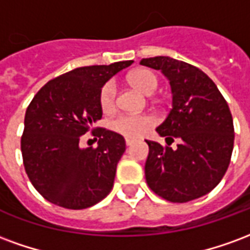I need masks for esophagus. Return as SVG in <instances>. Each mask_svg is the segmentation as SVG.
<instances>
[{
	"mask_svg": "<svg viewBox=\"0 0 250 250\" xmlns=\"http://www.w3.org/2000/svg\"><path fill=\"white\" fill-rule=\"evenodd\" d=\"M132 143H135V139H131V138H125V145L131 146Z\"/></svg>",
	"mask_w": 250,
	"mask_h": 250,
	"instance_id": "1",
	"label": "esophagus"
}]
</instances>
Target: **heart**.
Instances as JSON below:
<instances>
[{"label": "heart", "mask_w": 250, "mask_h": 250, "mask_svg": "<svg viewBox=\"0 0 250 250\" xmlns=\"http://www.w3.org/2000/svg\"><path fill=\"white\" fill-rule=\"evenodd\" d=\"M128 82L141 92L151 95L158 89L159 77L154 71L142 68L136 69L128 76ZM99 103L104 112L114 111L116 105V85L114 82L104 83L99 93ZM155 120L150 115L123 114L112 120V130L125 138H139L151 128Z\"/></svg>", "instance_id": "heart-1"}]
</instances>
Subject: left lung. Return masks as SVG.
<instances>
[{"mask_svg":"<svg viewBox=\"0 0 250 250\" xmlns=\"http://www.w3.org/2000/svg\"><path fill=\"white\" fill-rule=\"evenodd\" d=\"M141 64L170 80L173 108L157 131L168 146L180 141L174 150L146 141L147 185L170 202L199 198L220 184L230 163L234 127L229 105L214 82L188 62L157 56L142 59Z\"/></svg>","mask_w":250,"mask_h":250,"instance_id":"obj_1","label":"left lung"}]
</instances>
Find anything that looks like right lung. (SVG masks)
Listing matches in <instances>:
<instances>
[{"instance_id":"1","label":"right lung","mask_w":250,"mask_h":250,"mask_svg":"<svg viewBox=\"0 0 250 250\" xmlns=\"http://www.w3.org/2000/svg\"><path fill=\"white\" fill-rule=\"evenodd\" d=\"M132 62L80 66L49 80L32 99L21 152L28 178L46 201L80 210L112 190L125 138L93 125L103 115L99 103L103 84ZM89 129L99 138L98 147L82 149L80 138Z\"/></svg>"}]
</instances>
